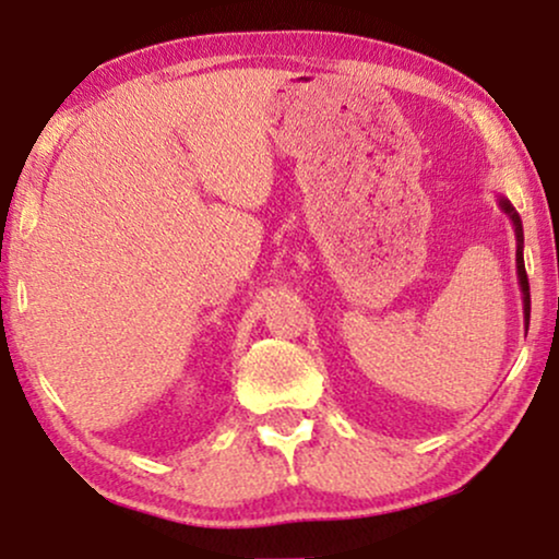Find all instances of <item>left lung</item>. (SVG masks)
Wrapping results in <instances>:
<instances>
[{
  "label": "left lung",
  "mask_w": 559,
  "mask_h": 559,
  "mask_svg": "<svg viewBox=\"0 0 559 559\" xmlns=\"http://www.w3.org/2000/svg\"><path fill=\"white\" fill-rule=\"evenodd\" d=\"M501 211L507 213L514 224V234H516V277H519V287H522V300H524V325L530 328V280H526V270H524V228H522V218L514 205H511L509 198H499Z\"/></svg>",
  "instance_id": "8db88e82"
}]
</instances>
